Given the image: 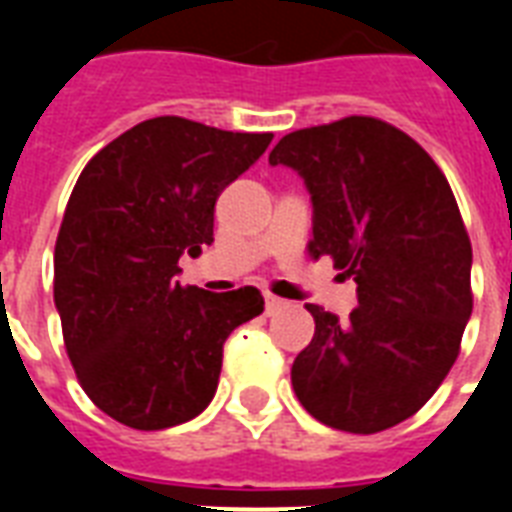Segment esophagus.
Instances as JSON below:
<instances>
[{
    "mask_svg": "<svg viewBox=\"0 0 512 512\" xmlns=\"http://www.w3.org/2000/svg\"><path fill=\"white\" fill-rule=\"evenodd\" d=\"M265 313L268 316H273V313H279L281 308H287V300H281V297L271 295V292H265Z\"/></svg>",
    "mask_w": 512,
    "mask_h": 512,
    "instance_id": "obj_1",
    "label": "esophagus"
}]
</instances>
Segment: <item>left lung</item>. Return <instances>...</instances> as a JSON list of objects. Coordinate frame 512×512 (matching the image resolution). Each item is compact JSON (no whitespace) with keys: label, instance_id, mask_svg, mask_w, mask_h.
I'll return each mask as SVG.
<instances>
[{"label":"left lung","instance_id":"left-lung-1","mask_svg":"<svg viewBox=\"0 0 512 512\" xmlns=\"http://www.w3.org/2000/svg\"><path fill=\"white\" fill-rule=\"evenodd\" d=\"M268 162L300 172L311 191L308 255H329L358 284L348 321L305 305L316 332L292 364V388L329 428H393L444 382L473 313V247L452 185L417 140L377 116L289 132Z\"/></svg>","mask_w":512,"mask_h":512}]
</instances>
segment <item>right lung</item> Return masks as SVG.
<instances>
[{"mask_svg": "<svg viewBox=\"0 0 512 512\" xmlns=\"http://www.w3.org/2000/svg\"><path fill=\"white\" fill-rule=\"evenodd\" d=\"M271 132L183 116L135 124L92 156L55 241V308L76 380L127 428L164 430L207 409L233 329L263 313L255 287H183L180 255L212 244L215 201Z\"/></svg>", "mask_w": 512, "mask_h": 512, "instance_id": "right-lung-1", "label": "right lung"}]
</instances>
